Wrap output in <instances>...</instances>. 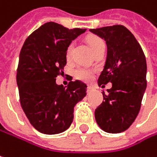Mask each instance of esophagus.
Listing matches in <instances>:
<instances>
[{"label":"esophagus","mask_w":157,"mask_h":157,"mask_svg":"<svg viewBox=\"0 0 157 157\" xmlns=\"http://www.w3.org/2000/svg\"><path fill=\"white\" fill-rule=\"evenodd\" d=\"M86 91H87V94H90L91 92H93V91H94V88H93L92 86H87V89H86Z\"/></svg>","instance_id":"1"}]
</instances>
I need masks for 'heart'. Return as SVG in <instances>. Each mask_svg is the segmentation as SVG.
Here are the masks:
<instances>
[{
  "label": "heart",
  "instance_id": "1",
  "mask_svg": "<svg viewBox=\"0 0 157 157\" xmlns=\"http://www.w3.org/2000/svg\"><path fill=\"white\" fill-rule=\"evenodd\" d=\"M87 43H88L91 50L93 51V52L97 50L101 46H105L104 41L101 39L100 37L95 36H89L87 38ZM73 48H74V44H73V43H71L68 45L67 49H66V59L67 60H70L71 58ZM93 75H94V71H91L89 69H86V68H83V67H78L75 71V77H76V78H78L79 80H82V81H86V82L91 80L92 78H93Z\"/></svg>",
  "mask_w": 157,
  "mask_h": 157
}]
</instances>
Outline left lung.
I'll return each mask as SVG.
<instances>
[{"label":"left lung","instance_id":"obj_1","mask_svg":"<svg viewBox=\"0 0 157 157\" xmlns=\"http://www.w3.org/2000/svg\"><path fill=\"white\" fill-rule=\"evenodd\" d=\"M105 41L107 56L98 85L112 83L103 92V103L95 109L98 126L108 133H120L133 123L140 113L147 87V62L139 42L121 25L90 29Z\"/></svg>","mask_w":157,"mask_h":157}]
</instances>
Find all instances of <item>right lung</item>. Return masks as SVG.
<instances>
[{
    "label": "right lung",
    "instance_id": "1",
    "mask_svg": "<svg viewBox=\"0 0 157 157\" xmlns=\"http://www.w3.org/2000/svg\"><path fill=\"white\" fill-rule=\"evenodd\" d=\"M86 28L69 29L47 22L26 39L17 70L21 107L32 126L41 133L59 134L70 128L74 107L86 95V85L71 81L67 87L56 84L67 63L68 45Z\"/></svg>",
    "mask_w": 157,
    "mask_h": 157
}]
</instances>
